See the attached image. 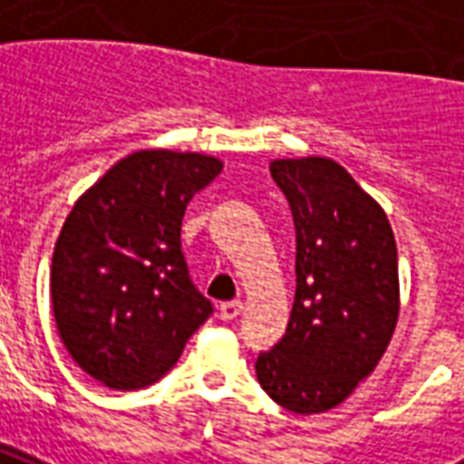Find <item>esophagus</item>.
Masks as SVG:
<instances>
[{"label": "esophagus", "instance_id": "1", "mask_svg": "<svg viewBox=\"0 0 464 464\" xmlns=\"http://www.w3.org/2000/svg\"><path fill=\"white\" fill-rule=\"evenodd\" d=\"M242 302H225V304H219V319L222 321H232L237 319L239 314H242Z\"/></svg>", "mask_w": 464, "mask_h": 464}]
</instances>
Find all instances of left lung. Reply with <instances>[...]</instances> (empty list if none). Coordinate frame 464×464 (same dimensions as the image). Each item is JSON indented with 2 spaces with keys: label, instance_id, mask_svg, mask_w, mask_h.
<instances>
[{
  "label": "left lung",
  "instance_id": "left-lung-1",
  "mask_svg": "<svg viewBox=\"0 0 464 464\" xmlns=\"http://www.w3.org/2000/svg\"><path fill=\"white\" fill-rule=\"evenodd\" d=\"M296 229V294L284 339L256 356L274 403L299 415L343 403L373 373L398 324V249L388 218L329 158L274 160Z\"/></svg>",
  "mask_w": 464,
  "mask_h": 464
}]
</instances>
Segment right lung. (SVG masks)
<instances>
[{
  "instance_id": "add662e5",
  "label": "right lung",
  "mask_w": 464,
  "mask_h": 464,
  "mask_svg": "<svg viewBox=\"0 0 464 464\" xmlns=\"http://www.w3.org/2000/svg\"><path fill=\"white\" fill-rule=\"evenodd\" d=\"M218 158L140 150L83 192L53 246L52 302L71 358L116 391L155 383L212 316L182 255L185 209Z\"/></svg>"
}]
</instances>
